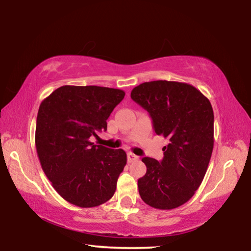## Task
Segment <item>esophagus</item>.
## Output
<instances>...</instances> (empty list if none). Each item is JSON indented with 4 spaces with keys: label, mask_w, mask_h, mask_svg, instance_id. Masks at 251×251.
I'll use <instances>...</instances> for the list:
<instances>
[{
    "label": "esophagus",
    "mask_w": 251,
    "mask_h": 251,
    "mask_svg": "<svg viewBox=\"0 0 251 251\" xmlns=\"http://www.w3.org/2000/svg\"><path fill=\"white\" fill-rule=\"evenodd\" d=\"M127 160H128V163H133V161L138 160V156H136L133 152L129 151L127 152Z\"/></svg>",
    "instance_id": "1"
}]
</instances>
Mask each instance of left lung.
<instances>
[{"instance_id": "8db88e82", "label": "left lung", "mask_w": 251, "mask_h": 251, "mask_svg": "<svg viewBox=\"0 0 251 251\" xmlns=\"http://www.w3.org/2000/svg\"><path fill=\"white\" fill-rule=\"evenodd\" d=\"M130 97L146 109L157 135L168 139L161 161L143 157L147 172L138 179L144 201L174 209L201 186L214 148V112L209 100L186 83L152 80L133 88Z\"/></svg>"}]
</instances>
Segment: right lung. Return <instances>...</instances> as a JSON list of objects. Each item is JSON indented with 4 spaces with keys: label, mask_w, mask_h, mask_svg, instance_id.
I'll list each match as a JSON object with an SVG mask.
<instances>
[{
    "label": "right lung",
    "mask_w": 251,
    "mask_h": 251,
    "mask_svg": "<svg viewBox=\"0 0 251 251\" xmlns=\"http://www.w3.org/2000/svg\"><path fill=\"white\" fill-rule=\"evenodd\" d=\"M124 96L116 88L65 85L40 105L35 145L42 169L75 206H100L115 193L126 152L94 145L90 138L107 130L106 121Z\"/></svg>",
    "instance_id": "1"
}]
</instances>
